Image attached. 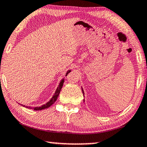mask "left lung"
Masks as SVG:
<instances>
[{"instance_id": "left-lung-1", "label": "left lung", "mask_w": 147, "mask_h": 147, "mask_svg": "<svg viewBox=\"0 0 147 147\" xmlns=\"http://www.w3.org/2000/svg\"><path fill=\"white\" fill-rule=\"evenodd\" d=\"M82 93H83V94H84V92H83V90H82Z\"/></svg>"}]
</instances>
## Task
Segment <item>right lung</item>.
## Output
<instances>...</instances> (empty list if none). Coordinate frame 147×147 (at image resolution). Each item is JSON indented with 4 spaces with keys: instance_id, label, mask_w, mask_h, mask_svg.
<instances>
[{
    "instance_id": "add662e5",
    "label": "right lung",
    "mask_w": 147,
    "mask_h": 147,
    "mask_svg": "<svg viewBox=\"0 0 147 147\" xmlns=\"http://www.w3.org/2000/svg\"><path fill=\"white\" fill-rule=\"evenodd\" d=\"M70 72H71V71H68L67 73V74H66V75H65V76H67V74H69V73H70ZM63 82H64V79L61 80V82H60L59 85V86L57 87V90H56L54 96H53V98H51V100H50V101H49V102H47L46 104L43 105V106H40V107H36V108H32V107H28V108H29V109H34V110H42V109H43L47 108H49V107L51 106L52 104H54L56 100H57V99L58 96H59V93H60V92H61V88H62V87H63ZM22 106L27 107V106H24V105H22ZM27 108H28V107H27Z\"/></svg>"
}]
</instances>
